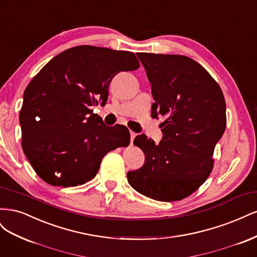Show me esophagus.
<instances>
[{"label": "esophagus", "mask_w": 257, "mask_h": 257, "mask_svg": "<svg viewBox=\"0 0 257 257\" xmlns=\"http://www.w3.org/2000/svg\"><path fill=\"white\" fill-rule=\"evenodd\" d=\"M130 134H131V145L133 144V142H134V138L136 137V133H134V132H130Z\"/></svg>", "instance_id": "34e87169"}]
</instances>
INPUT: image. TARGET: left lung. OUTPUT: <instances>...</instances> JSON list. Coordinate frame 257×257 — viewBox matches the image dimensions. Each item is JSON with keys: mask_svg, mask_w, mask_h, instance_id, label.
I'll return each mask as SVG.
<instances>
[{"mask_svg": "<svg viewBox=\"0 0 257 257\" xmlns=\"http://www.w3.org/2000/svg\"><path fill=\"white\" fill-rule=\"evenodd\" d=\"M155 100L154 116L163 139L155 144L138 135L145 153L142 168L127 173L132 188L161 201L190 196L211 174L216 143L226 126V105L220 85L196 61L179 54L138 52Z\"/></svg>", "mask_w": 257, "mask_h": 257, "instance_id": "8db88e82", "label": "left lung"}]
</instances>
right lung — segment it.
I'll use <instances>...</instances> for the list:
<instances>
[{
  "instance_id": "add662e5",
  "label": "right lung",
  "mask_w": 257,
  "mask_h": 257,
  "mask_svg": "<svg viewBox=\"0 0 257 257\" xmlns=\"http://www.w3.org/2000/svg\"><path fill=\"white\" fill-rule=\"evenodd\" d=\"M133 52L76 46L51 59L30 81L19 113L21 146L37 176L53 186L90 181L105 155L130 145L126 126H107L91 106L107 102L120 72L135 71Z\"/></svg>"
}]
</instances>
